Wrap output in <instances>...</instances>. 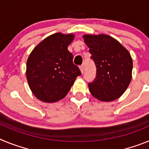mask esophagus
<instances>
[{
  "instance_id": "esophagus-1",
  "label": "esophagus",
  "mask_w": 149,
  "mask_h": 149,
  "mask_svg": "<svg viewBox=\"0 0 149 149\" xmlns=\"http://www.w3.org/2000/svg\"><path fill=\"white\" fill-rule=\"evenodd\" d=\"M80 69H81V73H84V65H81V66H80Z\"/></svg>"
}]
</instances>
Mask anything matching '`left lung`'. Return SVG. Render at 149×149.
Instances as JSON below:
<instances>
[{"label": "left lung", "instance_id": "8db88e82", "mask_svg": "<svg viewBox=\"0 0 149 149\" xmlns=\"http://www.w3.org/2000/svg\"><path fill=\"white\" fill-rule=\"evenodd\" d=\"M96 77L89 84L91 94L101 101H111L123 94L132 77L133 61L125 47L108 35H84Z\"/></svg>", "mask_w": 149, "mask_h": 149}]
</instances>
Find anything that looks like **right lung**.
Segmentation results:
<instances>
[{
	"label": "right lung",
	"mask_w": 149,
	"mask_h": 149,
	"mask_svg": "<svg viewBox=\"0 0 149 149\" xmlns=\"http://www.w3.org/2000/svg\"><path fill=\"white\" fill-rule=\"evenodd\" d=\"M74 34L56 33L45 38L32 51L27 61V82L34 95L40 101L51 103L65 97L81 75L73 63L68 46Z\"/></svg>",
	"instance_id": "add662e5"
}]
</instances>
